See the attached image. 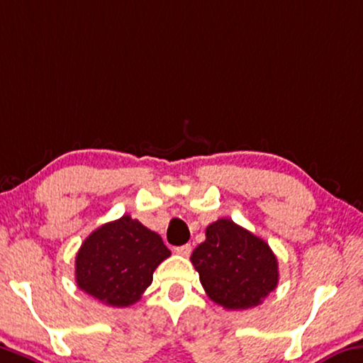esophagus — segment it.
I'll use <instances>...</instances> for the list:
<instances>
[{"label": "esophagus", "instance_id": "obj_1", "mask_svg": "<svg viewBox=\"0 0 363 363\" xmlns=\"http://www.w3.org/2000/svg\"><path fill=\"white\" fill-rule=\"evenodd\" d=\"M174 250H176V254L184 255V257H189V255H191V252H192V245L191 244H184V245L176 247Z\"/></svg>", "mask_w": 363, "mask_h": 363}]
</instances>
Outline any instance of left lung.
Returning <instances> with one entry per match:
<instances>
[{"instance_id":"8db88e82","label":"left lung","mask_w":363,"mask_h":363,"mask_svg":"<svg viewBox=\"0 0 363 363\" xmlns=\"http://www.w3.org/2000/svg\"><path fill=\"white\" fill-rule=\"evenodd\" d=\"M205 235L191 262L206 296L228 310L260 306L279 279L269 245L228 218L211 223Z\"/></svg>"}]
</instances>
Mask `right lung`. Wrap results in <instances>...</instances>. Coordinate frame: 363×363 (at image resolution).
Listing matches in <instances>:
<instances>
[{
  "label": "right lung",
  "mask_w": 363,
  "mask_h": 363,
  "mask_svg": "<svg viewBox=\"0 0 363 363\" xmlns=\"http://www.w3.org/2000/svg\"><path fill=\"white\" fill-rule=\"evenodd\" d=\"M171 255L160 235L129 215L95 229L76 255V283L96 301L129 307L152 284L153 272Z\"/></svg>",
  "instance_id": "1"
}]
</instances>
